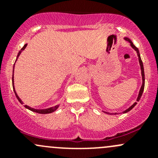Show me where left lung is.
Masks as SVG:
<instances>
[{
	"label": "left lung",
	"mask_w": 158,
	"mask_h": 158,
	"mask_svg": "<svg viewBox=\"0 0 158 158\" xmlns=\"http://www.w3.org/2000/svg\"><path fill=\"white\" fill-rule=\"evenodd\" d=\"M125 40L128 41L129 43H130L131 44V47H132L134 49H135V51L137 52V53H138V60H139V63H140V66H141V76H142V85H141V89H140V92H139V94H138V98H137V102H138L140 100V98H141V95H142V93L143 92H144V66H143V63H142V60H141V56H140V53H139V50H138V49L136 47H135V45L133 44V43L131 41L130 39H128V37H125ZM137 102H135L133 105H132L131 107H129L128 109H126L125 111H123V113H126L128 112V111H131L132 109H133L134 107H135V106H136ZM105 113H107V114H117V113H114V114H112V113H109V112H106V111H104Z\"/></svg>",
	"instance_id": "1"
}]
</instances>
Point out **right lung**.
<instances>
[{
    "instance_id": "1",
    "label": "right lung",
    "mask_w": 158,
    "mask_h": 158,
    "mask_svg": "<svg viewBox=\"0 0 158 158\" xmlns=\"http://www.w3.org/2000/svg\"><path fill=\"white\" fill-rule=\"evenodd\" d=\"M27 45V44H25V45L23 46V48H22L21 49H20V51H19L18 54H17V58H18L19 56H20V54L21 53L22 51H23V49H24L25 48H26ZM17 60H16V61H17ZM16 61H15V62H16ZM14 65H15V64H14ZM13 73H14V72H13ZM12 84H13V89H14V93H15L16 97H17V99H18V101L20 102L21 103V104H23V102H22V101H21V99H20V98H19V96H18V95H17V92H16L15 89H14V73H13V76H12ZM24 107H25V108H27V109L30 110V111H34V112H36V113H40V114H49V113H52V112H53L54 111H56V110L57 109H58L59 105H57V106H54V107H51V108H49V109H33V108H30V106H27V105H25Z\"/></svg>"
}]
</instances>
